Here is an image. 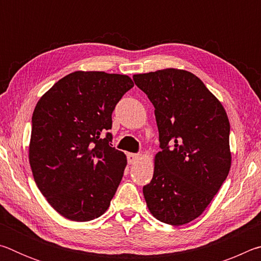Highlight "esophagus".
I'll return each mask as SVG.
<instances>
[{"label": "esophagus", "mask_w": 261, "mask_h": 261, "mask_svg": "<svg viewBox=\"0 0 261 261\" xmlns=\"http://www.w3.org/2000/svg\"><path fill=\"white\" fill-rule=\"evenodd\" d=\"M140 156H139V154H136V153H127V162L129 163H135V162H137L138 161V159H139Z\"/></svg>", "instance_id": "esophagus-1"}]
</instances>
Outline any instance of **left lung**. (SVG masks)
<instances>
[{"instance_id":"left-lung-1","label":"left lung","mask_w":261,"mask_h":261,"mask_svg":"<svg viewBox=\"0 0 261 261\" xmlns=\"http://www.w3.org/2000/svg\"><path fill=\"white\" fill-rule=\"evenodd\" d=\"M153 103L161 151L143 188L153 216L182 226L201 215L231 166L226 110L199 78L178 69L135 74Z\"/></svg>"}]
</instances>
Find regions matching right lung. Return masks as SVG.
<instances>
[{"label": "right lung", "instance_id": "right-lung-1", "mask_svg": "<svg viewBox=\"0 0 261 261\" xmlns=\"http://www.w3.org/2000/svg\"><path fill=\"white\" fill-rule=\"evenodd\" d=\"M134 82L103 71H74L35 106L29 160L39 190L65 219L94 220L108 210L126 167L112 147V114Z\"/></svg>", "mask_w": 261, "mask_h": 261}]
</instances>
